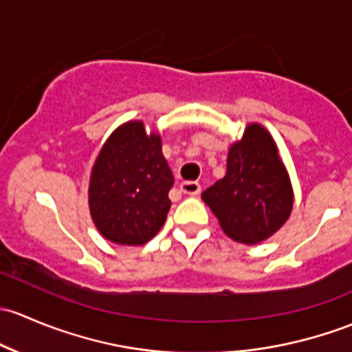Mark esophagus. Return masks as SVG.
<instances>
[{
    "mask_svg": "<svg viewBox=\"0 0 352 352\" xmlns=\"http://www.w3.org/2000/svg\"><path fill=\"white\" fill-rule=\"evenodd\" d=\"M179 188L183 193L191 195V197H197V195H200L201 191L200 183H197V181H184V183H181Z\"/></svg>",
    "mask_w": 352,
    "mask_h": 352,
    "instance_id": "esophagus-1",
    "label": "esophagus"
}]
</instances>
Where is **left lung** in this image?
<instances>
[{"label":"left lung","mask_w":352,"mask_h":352,"mask_svg":"<svg viewBox=\"0 0 352 352\" xmlns=\"http://www.w3.org/2000/svg\"><path fill=\"white\" fill-rule=\"evenodd\" d=\"M222 230L242 244L271 237L288 220L293 190L273 137L251 123L230 147L227 173L201 193Z\"/></svg>","instance_id":"1"}]
</instances>
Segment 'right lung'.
<instances>
[{
  "label": "right lung",
  "mask_w": 352,
  "mask_h": 352,
  "mask_svg": "<svg viewBox=\"0 0 352 352\" xmlns=\"http://www.w3.org/2000/svg\"><path fill=\"white\" fill-rule=\"evenodd\" d=\"M173 184L161 137L147 135L142 122L123 123L104 142L89 177L96 229L115 244H146L164 226Z\"/></svg>",
  "instance_id": "right-lung-1"
}]
</instances>
